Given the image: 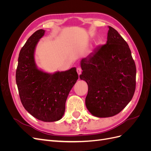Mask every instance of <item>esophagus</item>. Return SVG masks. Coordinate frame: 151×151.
Segmentation results:
<instances>
[{
  "instance_id": "1",
  "label": "esophagus",
  "mask_w": 151,
  "mask_h": 151,
  "mask_svg": "<svg viewBox=\"0 0 151 151\" xmlns=\"http://www.w3.org/2000/svg\"><path fill=\"white\" fill-rule=\"evenodd\" d=\"M81 71H82V70H81V67H77V74H79V76L81 74Z\"/></svg>"
}]
</instances>
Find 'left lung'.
Returning <instances> with one entry per match:
<instances>
[{
    "instance_id": "8db88e82",
    "label": "left lung",
    "mask_w": 151,
    "mask_h": 151,
    "mask_svg": "<svg viewBox=\"0 0 151 151\" xmlns=\"http://www.w3.org/2000/svg\"><path fill=\"white\" fill-rule=\"evenodd\" d=\"M79 77L88 85L86 106L93 115L115 116L133 98L136 67L125 40L109 26L106 43L81 60Z\"/></svg>"
}]
</instances>
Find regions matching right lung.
Here are the masks:
<instances>
[{
    "label": "right lung",
    "instance_id": "1",
    "mask_svg": "<svg viewBox=\"0 0 151 151\" xmlns=\"http://www.w3.org/2000/svg\"><path fill=\"white\" fill-rule=\"evenodd\" d=\"M44 33L43 29L36 31L22 47L16 81L21 101L26 110L39 120L52 122L62 118L68 93L79 76L76 67L53 74L36 67L35 50Z\"/></svg>",
    "mask_w": 151,
    "mask_h": 151
}]
</instances>
